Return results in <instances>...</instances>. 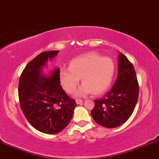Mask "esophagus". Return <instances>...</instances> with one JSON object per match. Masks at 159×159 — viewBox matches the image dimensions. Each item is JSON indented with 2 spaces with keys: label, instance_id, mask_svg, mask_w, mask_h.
I'll use <instances>...</instances> for the list:
<instances>
[{
  "label": "esophagus",
  "instance_id": "34e87169",
  "mask_svg": "<svg viewBox=\"0 0 159 159\" xmlns=\"http://www.w3.org/2000/svg\"><path fill=\"white\" fill-rule=\"evenodd\" d=\"M75 102H76V103H77V104H81L82 102H83V100H81V99H76Z\"/></svg>",
  "mask_w": 159,
  "mask_h": 159
}]
</instances>
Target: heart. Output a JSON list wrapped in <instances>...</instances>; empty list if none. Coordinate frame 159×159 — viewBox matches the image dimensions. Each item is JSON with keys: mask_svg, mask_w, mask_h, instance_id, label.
Here are the masks:
<instances>
[{"mask_svg": "<svg viewBox=\"0 0 159 159\" xmlns=\"http://www.w3.org/2000/svg\"><path fill=\"white\" fill-rule=\"evenodd\" d=\"M115 65L111 58L102 57L94 52H89L75 58L69 67L59 70V79L66 92H73L81 78L84 84L75 92L77 96L91 93L98 95L108 89L113 80Z\"/></svg>", "mask_w": 159, "mask_h": 159, "instance_id": "obj_1", "label": "heart"}]
</instances>
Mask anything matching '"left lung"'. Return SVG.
Here are the masks:
<instances>
[{"mask_svg": "<svg viewBox=\"0 0 159 159\" xmlns=\"http://www.w3.org/2000/svg\"><path fill=\"white\" fill-rule=\"evenodd\" d=\"M138 96L139 84L134 66L124 54L120 53L115 83L103 98L94 100L92 118L105 128L120 126L131 116Z\"/></svg>", "mask_w": 159, "mask_h": 159, "instance_id": "left-lung-1", "label": "left lung"}]
</instances>
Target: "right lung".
Wrapping results in <instances>:
<instances>
[{"label": "right lung", "mask_w": 159, "mask_h": 159, "mask_svg": "<svg viewBox=\"0 0 159 159\" xmlns=\"http://www.w3.org/2000/svg\"><path fill=\"white\" fill-rule=\"evenodd\" d=\"M59 51L43 52L26 65L20 77V104L24 115L35 129L54 134L67 127L77 106L60 85L59 68L49 75L43 74L48 60L53 59Z\"/></svg>", "instance_id": "obj_1"}]
</instances>
